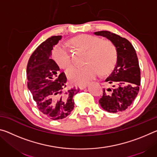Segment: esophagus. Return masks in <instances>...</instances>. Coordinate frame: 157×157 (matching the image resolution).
I'll return each instance as SVG.
<instances>
[{"mask_svg":"<svg viewBox=\"0 0 157 157\" xmlns=\"http://www.w3.org/2000/svg\"><path fill=\"white\" fill-rule=\"evenodd\" d=\"M87 85H88V84L81 85V86H79V89H80V90H83V89H86V87H87Z\"/></svg>","mask_w":157,"mask_h":157,"instance_id":"esophagus-1","label":"esophagus"}]
</instances>
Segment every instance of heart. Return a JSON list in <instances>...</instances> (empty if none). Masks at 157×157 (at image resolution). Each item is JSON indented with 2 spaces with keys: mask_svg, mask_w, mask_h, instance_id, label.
<instances>
[{
  "mask_svg": "<svg viewBox=\"0 0 157 157\" xmlns=\"http://www.w3.org/2000/svg\"><path fill=\"white\" fill-rule=\"evenodd\" d=\"M71 44L87 51L86 63H88L84 66H72L67 71L68 78L73 84L82 85L95 78L98 71L102 75H106L115 67L117 51L111 42L95 36L82 34L74 38ZM53 59L61 68H68L72 63L70 50L62 45L54 48Z\"/></svg>",
  "mask_w": 157,
  "mask_h": 157,
  "instance_id": "1",
  "label": "heart"
}]
</instances>
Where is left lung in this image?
<instances>
[{"label": "left lung", "instance_id": "8db88e82", "mask_svg": "<svg viewBox=\"0 0 157 157\" xmlns=\"http://www.w3.org/2000/svg\"><path fill=\"white\" fill-rule=\"evenodd\" d=\"M94 34L109 39L117 51L115 68L105 80L109 87L103 89L99 103L108 112H121L132 105L139 91L140 71L136 50L127 39L111 32L98 31Z\"/></svg>", "mask_w": 157, "mask_h": 157}]
</instances>
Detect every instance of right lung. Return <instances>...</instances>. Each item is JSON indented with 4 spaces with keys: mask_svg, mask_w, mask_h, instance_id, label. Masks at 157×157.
<instances>
[{
    "mask_svg": "<svg viewBox=\"0 0 157 157\" xmlns=\"http://www.w3.org/2000/svg\"><path fill=\"white\" fill-rule=\"evenodd\" d=\"M62 38L52 36L41 43L32 54L27 66L28 88L39 110L52 120L68 116L74 108L73 96L79 89H66L64 73L51 59L53 47Z\"/></svg>",
    "mask_w": 157,
    "mask_h": 157,
    "instance_id": "right-lung-1",
    "label": "right lung"
}]
</instances>
